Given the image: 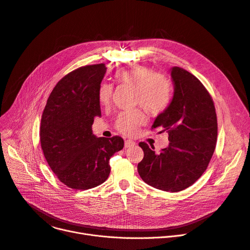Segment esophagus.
<instances>
[{"mask_svg": "<svg viewBox=\"0 0 250 250\" xmlns=\"http://www.w3.org/2000/svg\"><path fill=\"white\" fill-rule=\"evenodd\" d=\"M134 145H136V143H135L134 141H131V140H126V141H125V147L132 146Z\"/></svg>", "mask_w": 250, "mask_h": 250, "instance_id": "esophagus-1", "label": "esophagus"}]
</instances>
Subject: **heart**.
<instances>
[{"label":"heart","instance_id":"heart-1","mask_svg":"<svg viewBox=\"0 0 250 250\" xmlns=\"http://www.w3.org/2000/svg\"><path fill=\"white\" fill-rule=\"evenodd\" d=\"M119 84L136 89L135 104L143 106L153 115H159L167 109L172 102V85L169 79L162 73L154 72L145 66H137L115 72ZM113 87L104 82L98 87L97 101L103 106H108L112 101ZM146 123L142 110L122 112L115 121V128L126 136H132Z\"/></svg>","mask_w":250,"mask_h":250}]
</instances>
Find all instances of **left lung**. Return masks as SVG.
<instances>
[{"label": "left lung", "mask_w": 250, "mask_h": 250, "mask_svg": "<svg viewBox=\"0 0 250 250\" xmlns=\"http://www.w3.org/2000/svg\"><path fill=\"white\" fill-rule=\"evenodd\" d=\"M174 95L152 128L169 134V146L155 152L141 142L144 159L138 171L147 185L167 191L184 190L202 176L217 141V116L213 99L201 81L181 67H172Z\"/></svg>", "instance_id": "8db88e82"}]
</instances>
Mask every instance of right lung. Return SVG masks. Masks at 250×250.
Segmentation results:
<instances>
[{"instance_id":"add662e5","label":"right lung","mask_w":250,"mask_h":250,"mask_svg":"<svg viewBox=\"0 0 250 250\" xmlns=\"http://www.w3.org/2000/svg\"><path fill=\"white\" fill-rule=\"evenodd\" d=\"M105 64L79 67L58 81L44 108L40 142L44 157L64 185L75 190L94 188L108 178L109 159L121 151L119 137L96 138L95 116H101L97 90Z\"/></svg>"}]
</instances>
